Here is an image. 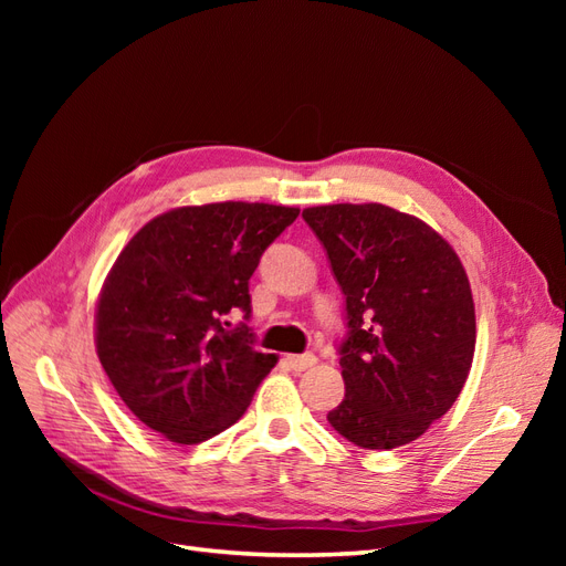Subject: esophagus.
<instances>
[{
	"label": "esophagus",
	"mask_w": 566,
	"mask_h": 566,
	"mask_svg": "<svg viewBox=\"0 0 566 566\" xmlns=\"http://www.w3.org/2000/svg\"><path fill=\"white\" fill-rule=\"evenodd\" d=\"M285 364L293 370H306L316 364V356L314 354H287Z\"/></svg>",
	"instance_id": "34e87169"
}]
</instances>
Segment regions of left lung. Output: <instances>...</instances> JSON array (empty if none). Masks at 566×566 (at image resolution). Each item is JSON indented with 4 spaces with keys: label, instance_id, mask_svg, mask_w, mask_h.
<instances>
[{
    "label": "left lung",
    "instance_id": "left-lung-1",
    "mask_svg": "<svg viewBox=\"0 0 566 566\" xmlns=\"http://www.w3.org/2000/svg\"><path fill=\"white\" fill-rule=\"evenodd\" d=\"M347 304L345 399L328 422L370 451L397 449L455 403L474 356L468 273L422 219L380 202L306 208Z\"/></svg>",
    "mask_w": 566,
    "mask_h": 566
}]
</instances>
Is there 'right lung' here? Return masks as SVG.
I'll list each match as a JSON object with an SVG mask.
<instances>
[{"mask_svg": "<svg viewBox=\"0 0 566 566\" xmlns=\"http://www.w3.org/2000/svg\"><path fill=\"white\" fill-rule=\"evenodd\" d=\"M269 202L169 210L115 260L96 304V354L119 399L175 443L208 441L248 410L276 356L252 333L250 276L262 252L297 219Z\"/></svg>", "mask_w": 566, "mask_h": 566, "instance_id": "right-lung-1", "label": "right lung"}]
</instances>
